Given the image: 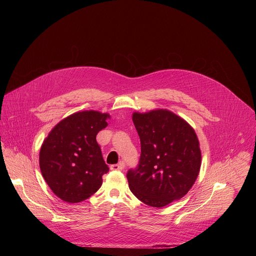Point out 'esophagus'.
Here are the masks:
<instances>
[{
    "label": "esophagus",
    "mask_w": 256,
    "mask_h": 256,
    "mask_svg": "<svg viewBox=\"0 0 256 256\" xmlns=\"http://www.w3.org/2000/svg\"><path fill=\"white\" fill-rule=\"evenodd\" d=\"M124 168V162H120L118 164H114L110 166L112 170H122Z\"/></svg>",
    "instance_id": "1"
}]
</instances>
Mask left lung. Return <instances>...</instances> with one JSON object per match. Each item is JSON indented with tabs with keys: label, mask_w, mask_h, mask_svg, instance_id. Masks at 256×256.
<instances>
[{
	"label": "left lung",
	"mask_w": 256,
	"mask_h": 256,
	"mask_svg": "<svg viewBox=\"0 0 256 256\" xmlns=\"http://www.w3.org/2000/svg\"><path fill=\"white\" fill-rule=\"evenodd\" d=\"M140 158L126 177L130 192L144 204L165 206L184 198L198 176L202 153L192 126L167 109L132 114Z\"/></svg>",
	"instance_id": "left-lung-1"
}]
</instances>
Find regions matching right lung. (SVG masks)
I'll use <instances>...</instances> for the list:
<instances>
[{"instance_id":"add662e5","label":"right lung","mask_w":256,"mask_h":256,"mask_svg":"<svg viewBox=\"0 0 256 256\" xmlns=\"http://www.w3.org/2000/svg\"><path fill=\"white\" fill-rule=\"evenodd\" d=\"M108 114L84 110L60 120L50 132L40 152L42 174L62 200L77 204L94 194L109 168L96 142L107 126Z\"/></svg>"}]
</instances>
